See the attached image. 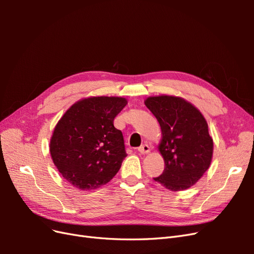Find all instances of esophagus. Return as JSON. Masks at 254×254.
<instances>
[{
    "mask_svg": "<svg viewBox=\"0 0 254 254\" xmlns=\"http://www.w3.org/2000/svg\"><path fill=\"white\" fill-rule=\"evenodd\" d=\"M137 150H139V152L142 153V155H145V153L150 152V147L147 144H144V145L140 146V147L137 148Z\"/></svg>",
    "mask_w": 254,
    "mask_h": 254,
    "instance_id": "1",
    "label": "esophagus"
}]
</instances>
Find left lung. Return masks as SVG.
Masks as SVG:
<instances>
[{
  "label": "left lung",
  "mask_w": 254,
  "mask_h": 254,
  "mask_svg": "<svg viewBox=\"0 0 254 254\" xmlns=\"http://www.w3.org/2000/svg\"><path fill=\"white\" fill-rule=\"evenodd\" d=\"M144 103L162 132L158 149L165 167L153 180L174 191L193 187L209 170L213 157V139L202 113L179 96H150Z\"/></svg>",
  "instance_id": "1"
}]
</instances>
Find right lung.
Segmentation results:
<instances>
[{
    "label": "right lung",
    "instance_id": "obj_1",
    "mask_svg": "<svg viewBox=\"0 0 254 254\" xmlns=\"http://www.w3.org/2000/svg\"><path fill=\"white\" fill-rule=\"evenodd\" d=\"M127 105L119 96H91L73 104L54 129L50 152L64 178L76 189L91 190L108 183L126 151L114 118Z\"/></svg>",
    "mask_w": 254,
    "mask_h": 254
}]
</instances>
